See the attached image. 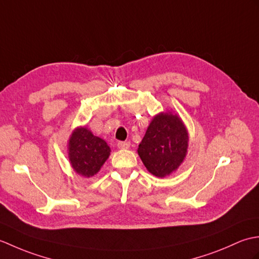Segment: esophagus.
Returning a JSON list of instances; mask_svg holds the SVG:
<instances>
[{
	"mask_svg": "<svg viewBox=\"0 0 259 259\" xmlns=\"http://www.w3.org/2000/svg\"><path fill=\"white\" fill-rule=\"evenodd\" d=\"M118 147L120 148V149H128V148L130 147V142L129 141H119Z\"/></svg>",
	"mask_w": 259,
	"mask_h": 259,
	"instance_id": "obj_1",
	"label": "esophagus"
}]
</instances>
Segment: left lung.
Listing matches in <instances>:
<instances>
[{"label":"left lung","mask_w":259,"mask_h":259,"mask_svg":"<svg viewBox=\"0 0 259 259\" xmlns=\"http://www.w3.org/2000/svg\"><path fill=\"white\" fill-rule=\"evenodd\" d=\"M188 141V133L178 115L161 112L151 120L139 145L138 155L148 171L163 178L183 163Z\"/></svg>","instance_id":"obj_1"}]
</instances>
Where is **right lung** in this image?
<instances>
[{"mask_svg": "<svg viewBox=\"0 0 259 259\" xmlns=\"http://www.w3.org/2000/svg\"><path fill=\"white\" fill-rule=\"evenodd\" d=\"M111 149L103 139L93 135L85 126L76 128L68 145L69 160L73 170L83 177H92L110 156Z\"/></svg>", "mask_w": 259, "mask_h": 259, "instance_id": "add662e5", "label": "right lung"}]
</instances>
